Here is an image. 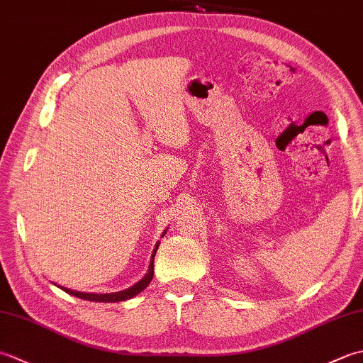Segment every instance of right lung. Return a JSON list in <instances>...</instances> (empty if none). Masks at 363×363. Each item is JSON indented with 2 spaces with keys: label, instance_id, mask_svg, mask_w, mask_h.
Masks as SVG:
<instances>
[{
  "label": "right lung",
  "instance_id": "add662e5",
  "mask_svg": "<svg viewBox=\"0 0 363 363\" xmlns=\"http://www.w3.org/2000/svg\"><path fill=\"white\" fill-rule=\"evenodd\" d=\"M165 234H167V229L164 230V233H162V237H164ZM159 243L160 242H157L156 246H154V250H152L150 267H148V273H146L140 281L135 282L134 285H130V287L126 289V290L113 291V293H86V291H78V290H70V289H67V287H60V285H57V287L62 289L64 291H67L68 295L76 296V298H81V299H86V301H94V303H120V301H126V299L134 298L142 290H145L146 287H148V284L152 279V274H154V256H156V251L159 248Z\"/></svg>",
  "mask_w": 363,
  "mask_h": 363
}]
</instances>
